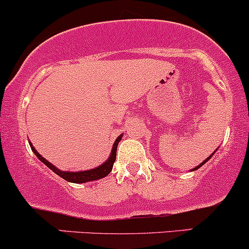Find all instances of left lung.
<instances>
[{
  "label": "left lung",
  "instance_id": "left-lung-1",
  "mask_svg": "<svg viewBox=\"0 0 249 249\" xmlns=\"http://www.w3.org/2000/svg\"><path fill=\"white\" fill-rule=\"evenodd\" d=\"M214 153H215V152H214ZM212 155H213V154H212ZM212 155H211V156H212ZM211 156H209V158H207V159H206V160H205V161H203V162H202V163H200V166H197V167H195V168H194V169H193V170H195V169H197V168H200V167H201V166H202V164H203V163H206V162H207V161H208V160H209V159H211Z\"/></svg>",
  "mask_w": 249,
  "mask_h": 249
}]
</instances>
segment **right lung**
Instances as JSON below:
<instances>
[{
	"mask_svg": "<svg viewBox=\"0 0 249 249\" xmlns=\"http://www.w3.org/2000/svg\"><path fill=\"white\" fill-rule=\"evenodd\" d=\"M121 138H122V135H120L119 138L115 140V142H114V146H113V150H111V155L109 156V159L105 162V163L101 164V166H99L97 168H94L90 170H83V172H75V173L74 172H71H71H63V170L57 169L56 167L53 166V164L50 163V162L47 161L46 159L42 158V156L38 154V152H36L35 148L32 146V143H30V148H32L33 152L35 153V155L37 156V158L40 159V160L43 162L47 167H49L53 172L56 173L58 177L64 178V180L69 181V182L85 183V182H88V181L99 180V178L107 177V175L111 172V169H113V164H114V162H115V159H116V148H117V144H119V142L121 141Z\"/></svg>",
	"mask_w": 249,
	"mask_h": 249,
	"instance_id": "add662e5",
	"label": "right lung"
}]
</instances>
